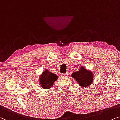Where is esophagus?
Here are the masks:
<instances>
[{
  "label": "esophagus",
  "instance_id": "obj_1",
  "mask_svg": "<svg viewBox=\"0 0 120 120\" xmlns=\"http://www.w3.org/2000/svg\"><path fill=\"white\" fill-rule=\"evenodd\" d=\"M68 73H62L61 76L63 77H67L68 76Z\"/></svg>",
  "mask_w": 120,
  "mask_h": 120
}]
</instances>
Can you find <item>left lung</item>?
Masks as SVG:
<instances>
[{
    "label": "left lung",
    "mask_w": 120,
    "mask_h": 120,
    "mask_svg": "<svg viewBox=\"0 0 120 120\" xmlns=\"http://www.w3.org/2000/svg\"><path fill=\"white\" fill-rule=\"evenodd\" d=\"M71 76L82 87H87L90 85L93 79V73L84 68H81L79 71L74 72Z\"/></svg>",
    "instance_id": "obj_1"
}]
</instances>
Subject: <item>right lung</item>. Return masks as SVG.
<instances>
[{"instance_id": "right-lung-1", "label": "right lung", "mask_w": 120, "mask_h": 120, "mask_svg": "<svg viewBox=\"0 0 120 120\" xmlns=\"http://www.w3.org/2000/svg\"><path fill=\"white\" fill-rule=\"evenodd\" d=\"M57 76L48 70H45L40 77V84L44 89H48L53 86L54 83L57 80Z\"/></svg>"}]
</instances>
